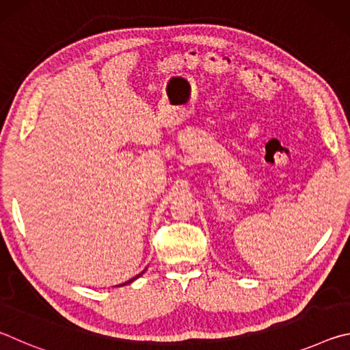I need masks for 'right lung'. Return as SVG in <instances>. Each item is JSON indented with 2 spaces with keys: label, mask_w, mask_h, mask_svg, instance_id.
<instances>
[{
  "label": "right lung",
  "mask_w": 350,
  "mask_h": 350,
  "mask_svg": "<svg viewBox=\"0 0 350 350\" xmlns=\"http://www.w3.org/2000/svg\"><path fill=\"white\" fill-rule=\"evenodd\" d=\"M142 273H145V270H144V271H142ZM142 273H140V275H142ZM140 275H137V276H135V278H133V280H129V281H128V282H125V284H129V282H133L134 280H137V278H139ZM125 284H122V286H125Z\"/></svg>",
  "instance_id": "1"
}]
</instances>
